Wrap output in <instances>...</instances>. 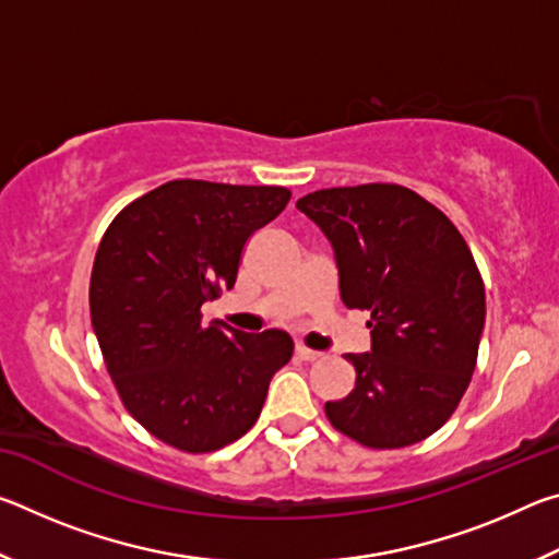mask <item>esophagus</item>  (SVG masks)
I'll return each mask as SVG.
<instances>
[{
  "label": "esophagus",
  "instance_id": "1",
  "mask_svg": "<svg viewBox=\"0 0 559 559\" xmlns=\"http://www.w3.org/2000/svg\"><path fill=\"white\" fill-rule=\"evenodd\" d=\"M296 355L300 359H306V362H316V359L323 357V353H318V349H310L306 345H296Z\"/></svg>",
  "mask_w": 559,
  "mask_h": 559
}]
</instances>
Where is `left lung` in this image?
<instances>
[{
    "instance_id": "1",
    "label": "left lung",
    "mask_w": 559,
    "mask_h": 559,
    "mask_svg": "<svg viewBox=\"0 0 559 559\" xmlns=\"http://www.w3.org/2000/svg\"><path fill=\"white\" fill-rule=\"evenodd\" d=\"M296 206L333 243L340 298L372 313V349L345 355L355 390L325 404L330 424L367 449L424 441L456 412L476 370L486 288L468 243L402 185L318 189Z\"/></svg>"
}]
</instances>
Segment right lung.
Wrapping results in <instances>:
<instances>
[{
	"label": "right lung",
	"instance_id": "right-lung-1",
	"mask_svg": "<svg viewBox=\"0 0 559 559\" xmlns=\"http://www.w3.org/2000/svg\"><path fill=\"white\" fill-rule=\"evenodd\" d=\"M290 189L173 179L130 202L103 234L91 323L132 419L185 453H210L257 424L293 355L283 330L202 325V302L234 288L251 234Z\"/></svg>",
	"mask_w": 559,
	"mask_h": 559
}]
</instances>
